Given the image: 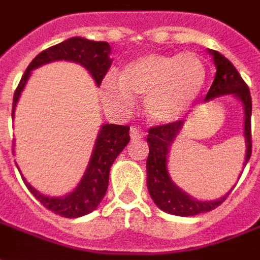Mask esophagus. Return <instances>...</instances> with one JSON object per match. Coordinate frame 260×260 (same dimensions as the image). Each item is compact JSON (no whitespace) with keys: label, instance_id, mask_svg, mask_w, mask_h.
Listing matches in <instances>:
<instances>
[{"label":"esophagus","instance_id":"obj_1","mask_svg":"<svg viewBox=\"0 0 260 260\" xmlns=\"http://www.w3.org/2000/svg\"><path fill=\"white\" fill-rule=\"evenodd\" d=\"M145 136V132L141 129V128H138V126H131V138L132 139H141Z\"/></svg>","mask_w":260,"mask_h":260}]
</instances>
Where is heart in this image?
Segmentation results:
<instances>
[{"instance_id": "obj_1", "label": "heart", "mask_w": 260, "mask_h": 260, "mask_svg": "<svg viewBox=\"0 0 260 260\" xmlns=\"http://www.w3.org/2000/svg\"><path fill=\"white\" fill-rule=\"evenodd\" d=\"M206 83V67L196 54H146L126 65L121 79L107 75L100 93L104 106L126 113L135 96H145V110L154 122L178 119L201 94Z\"/></svg>"}]
</instances>
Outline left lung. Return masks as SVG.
<instances>
[{
    "instance_id": "obj_1",
    "label": "left lung",
    "mask_w": 260,
    "mask_h": 260,
    "mask_svg": "<svg viewBox=\"0 0 260 260\" xmlns=\"http://www.w3.org/2000/svg\"><path fill=\"white\" fill-rule=\"evenodd\" d=\"M210 54L214 59V65L217 68L214 80L210 89L207 91L205 100H210L214 97L224 96V94H234L238 97L245 110V141H246V156L245 163L251 158L252 153V131H251V115H252V99L249 87L244 79L241 78L238 71L223 54L210 50ZM184 125V119H177L169 124L156 125L149 128L147 143H149V156H147V189L152 196L153 202L157 205L163 212L175 214V216H196L201 213L210 212L223 203L231 191L220 198L217 201L201 202L196 201L180 188L174 185L167 171V156L171 143L174 142L175 136Z\"/></svg>"
}]
</instances>
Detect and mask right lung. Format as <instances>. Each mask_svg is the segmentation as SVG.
Wrapping results in <instances>:
<instances>
[{
	"label": "right lung",
	"mask_w": 260,
	"mask_h": 260,
	"mask_svg": "<svg viewBox=\"0 0 260 260\" xmlns=\"http://www.w3.org/2000/svg\"><path fill=\"white\" fill-rule=\"evenodd\" d=\"M110 51H111V47L107 42H93V40H87L82 37H72L42 51L29 64L15 90L12 118H14L15 106L19 100L20 91L23 90L26 82L30 76L31 69L51 62V61H58V59L74 61V62L83 65L90 72L93 79L96 80V85L99 86L111 65V59L108 57ZM129 139L128 125H103L97 136L94 150H93L83 178L79 182V185L75 188L74 192H71L64 198H48V196L42 195L23 177L22 180L25 181L27 189L33 193V196L48 210L68 218L85 216L87 213L93 212L106 195L108 188L110 169L117 156L128 145Z\"/></svg>",
	"instance_id": "add662e5"
}]
</instances>
